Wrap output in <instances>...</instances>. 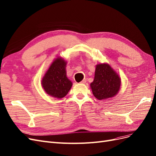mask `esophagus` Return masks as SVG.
<instances>
[{
  "label": "esophagus",
  "mask_w": 156,
  "mask_h": 156,
  "mask_svg": "<svg viewBox=\"0 0 156 156\" xmlns=\"http://www.w3.org/2000/svg\"><path fill=\"white\" fill-rule=\"evenodd\" d=\"M87 83V79H83L81 82H80V83H83V84H84Z\"/></svg>",
  "instance_id": "obj_1"
}]
</instances>
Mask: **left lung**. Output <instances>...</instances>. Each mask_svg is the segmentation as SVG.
Segmentation results:
<instances>
[{"label":"left lung","instance_id":"left-lung-1","mask_svg":"<svg viewBox=\"0 0 156 156\" xmlns=\"http://www.w3.org/2000/svg\"><path fill=\"white\" fill-rule=\"evenodd\" d=\"M120 86V77L108 64L96 66L94 80L90 84L95 98L99 100L112 98L119 92Z\"/></svg>","mask_w":156,"mask_h":156}]
</instances>
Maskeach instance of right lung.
<instances>
[{"label": "right lung", "instance_id": "obj_1", "mask_svg": "<svg viewBox=\"0 0 156 156\" xmlns=\"http://www.w3.org/2000/svg\"><path fill=\"white\" fill-rule=\"evenodd\" d=\"M66 65L65 61L57 58L52 62L42 80L45 92L58 99L65 97L72 86V83L66 77Z\"/></svg>", "mask_w": 156, "mask_h": 156}]
</instances>
